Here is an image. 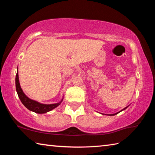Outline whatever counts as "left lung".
Segmentation results:
<instances>
[{
  "label": "left lung",
  "mask_w": 155,
  "mask_h": 155,
  "mask_svg": "<svg viewBox=\"0 0 155 155\" xmlns=\"http://www.w3.org/2000/svg\"><path fill=\"white\" fill-rule=\"evenodd\" d=\"M128 107V106H127V107H125V108H124V109H122V110H121V111H119V112H117V113H115V114H105V115H116V114H119V113H120V112H121V111H124V110H125L126 109H127ZM103 114V115H104V114Z\"/></svg>",
  "instance_id": "8db88e82"
}]
</instances>
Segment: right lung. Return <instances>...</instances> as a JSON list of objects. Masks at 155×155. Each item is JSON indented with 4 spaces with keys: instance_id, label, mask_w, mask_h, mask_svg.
<instances>
[{
    "instance_id": "1",
    "label": "right lung",
    "mask_w": 155,
    "mask_h": 155,
    "mask_svg": "<svg viewBox=\"0 0 155 155\" xmlns=\"http://www.w3.org/2000/svg\"><path fill=\"white\" fill-rule=\"evenodd\" d=\"M15 88H16L18 97H19L22 103L24 104V106L30 111L37 113V114H42L52 111V109H55L56 107H58L61 103L63 99H64V96H63V98L59 103L53 104H43L28 98L24 93V91L20 87L19 77H18V67L17 68L16 76H15Z\"/></svg>"
}]
</instances>
